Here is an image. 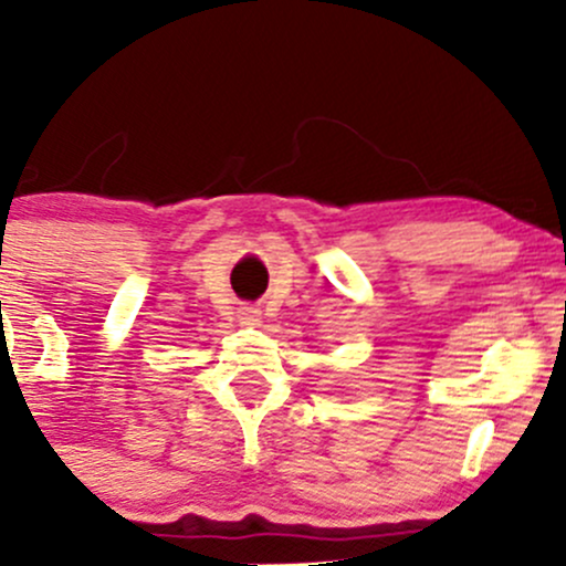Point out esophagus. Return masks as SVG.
Instances as JSON below:
<instances>
[{
	"label": "esophagus",
	"instance_id": "34e87169",
	"mask_svg": "<svg viewBox=\"0 0 566 566\" xmlns=\"http://www.w3.org/2000/svg\"><path fill=\"white\" fill-rule=\"evenodd\" d=\"M237 316L242 324H255L258 316H261V311H258L255 305H242V308L237 311Z\"/></svg>",
	"mask_w": 566,
	"mask_h": 566
}]
</instances>
